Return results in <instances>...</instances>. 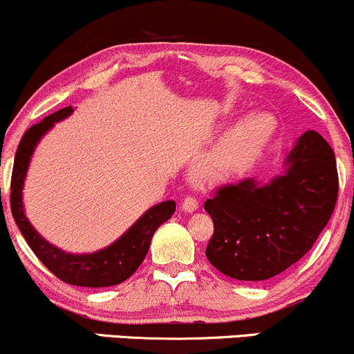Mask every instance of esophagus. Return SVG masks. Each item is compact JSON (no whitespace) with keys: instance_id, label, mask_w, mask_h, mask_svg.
<instances>
[{"instance_id":"obj_1","label":"esophagus","mask_w":354,"mask_h":354,"mask_svg":"<svg viewBox=\"0 0 354 354\" xmlns=\"http://www.w3.org/2000/svg\"><path fill=\"white\" fill-rule=\"evenodd\" d=\"M200 207V200L196 195H186L183 200V209L185 212H195Z\"/></svg>"}]
</instances>
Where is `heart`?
Masks as SVG:
<instances>
[{
  "label": "heart",
  "instance_id": "b5f03b06",
  "mask_svg": "<svg viewBox=\"0 0 354 354\" xmlns=\"http://www.w3.org/2000/svg\"><path fill=\"white\" fill-rule=\"evenodd\" d=\"M275 120L267 112H250L228 131L207 159V173L213 176L232 173L250 161L269 142Z\"/></svg>",
  "mask_w": 354,
  "mask_h": 354
}]
</instances>
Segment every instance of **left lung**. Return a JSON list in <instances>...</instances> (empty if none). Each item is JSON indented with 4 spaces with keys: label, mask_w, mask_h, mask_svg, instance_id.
<instances>
[{
    "label": "left lung",
    "mask_w": 354,
    "mask_h": 354,
    "mask_svg": "<svg viewBox=\"0 0 354 354\" xmlns=\"http://www.w3.org/2000/svg\"><path fill=\"white\" fill-rule=\"evenodd\" d=\"M335 151L316 131L301 136L287 171L269 185H223L205 201L213 220L207 259L239 281H266L304 257L335 212Z\"/></svg>",
    "instance_id": "1"
}]
</instances>
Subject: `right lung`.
I'll return each mask as SVG.
<instances>
[{
  "label": "right lung",
  "instance_id": "add662e5",
  "mask_svg": "<svg viewBox=\"0 0 354 354\" xmlns=\"http://www.w3.org/2000/svg\"><path fill=\"white\" fill-rule=\"evenodd\" d=\"M72 112V106L60 109L53 114L46 115L40 122L33 124L25 131L19 141L17 154H15L13 173H11L10 186V207L13 218L17 221L19 232L25 236L26 243L33 250V254L41 260V263L52 272L55 277L67 284L79 287H109L118 286L129 279L136 269L142 263L147 250H149L151 239L161 223L171 218L176 209L174 201H162L151 209H147L129 230L126 232L115 243L104 250L91 255H70L45 242L25 216L21 203V188L25 180L26 168L32 158L35 146L40 141L53 122L67 118Z\"/></svg>",
  "mask_w": 354,
  "mask_h": 354
}]
</instances>
